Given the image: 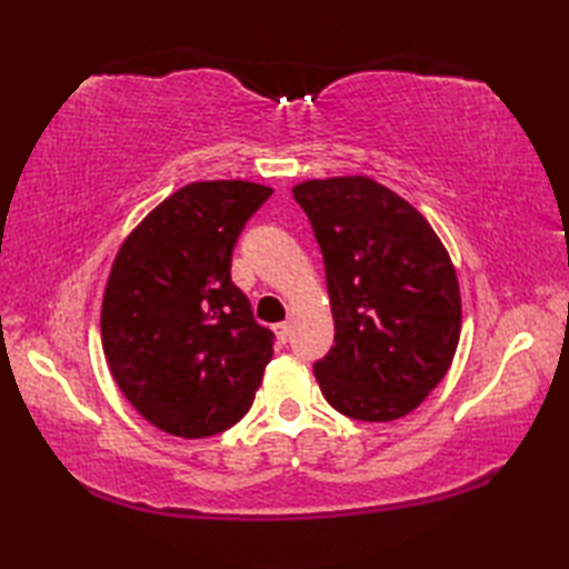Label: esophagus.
Wrapping results in <instances>:
<instances>
[{
  "mask_svg": "<svg viewBox=\"0 0 569 569\" xmlns=\"http://www.w3.org/2000/svg\"><path fill=\"white\" fill-rule=\"evenodd\" d=\"M273 330H276V337H278V342H281V345H286L288 340H291V325H288V322L273 325Z\"/></svg>",
  "mask_w": 569,
  "mask_h": 569,
  "instance_id": "1",
  "label": "esophagus"
}]
</instances>
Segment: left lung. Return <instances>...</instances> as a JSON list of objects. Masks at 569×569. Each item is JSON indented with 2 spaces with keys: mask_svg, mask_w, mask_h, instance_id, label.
<instances>
[{
  "mask_svg": "<svg viewBox=\"0 0 569 569\" xmlns=\"http://www.w3.org/2000/svg\"><path fill=\"white\" fill-rule=\"evenodd\" d=\"M322 251L335 347L316 379L355 420L408 416L442 381L462 328L452 261L426 217L365 176L293 188Z\"/></svg>",
  "mask_w": 569,
  "mask_h": 569,
  "instance_id": "8db88e82",
  "label": "left lung"
}]
</instances>
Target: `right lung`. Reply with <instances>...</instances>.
<instances>
[{
    "label": "right lung",
    "instance_id": "right-lung-1",
    "mask_svg": "<svg viewBox=\"0 0 569 569\" xmlns=\"http://www.w3.org/2000/svg\"><path fill=\"white\" fill-rule=\"evenodd\" d=\"M271 192L247 180L183 186L114 259L107 365L129 403L178 438H210L244 418L273 357V332L232 281L237 239Z\"/></svg>",
    "mask_w": 569,
    "mask_h": 569
}]
</instances>
